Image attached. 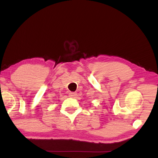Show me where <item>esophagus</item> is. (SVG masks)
I'll list each match as a JSON object with an SVG mask.
<instances>
[{
	"instance_id": "1",
	"label": "esophagus",
	"mask_w": 158,
	"mask_h": 158,
	"mask_svg": "<svg viewBox=\"0 0 158 158\" xmlns=\"http://www.w3.org/2000/svg\"><path fill=\"white\" fill-rule=\"evenodd\" d=\"M77 95V93L76 92H70L69 93V96L70 97H74Z\"/></svg>"
}]
</instances>
